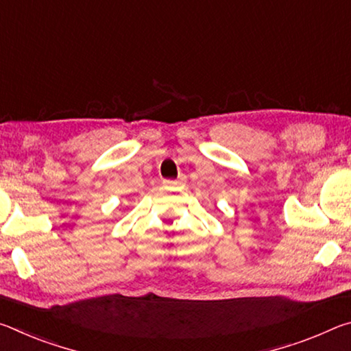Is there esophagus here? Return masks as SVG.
<instances>
[{"label": "esophagus", "instance_id": "esophagus-1", "mask_svg": "<svg viewBox=\"0 0 351 351\" xmlns=\"http://www.w3.org/2000/svg\"><path fill=\"white\" fill-rule=\"evenodd\" d=\"M184 180H164V184L165 186L169 187H173V186H180V184H182Z\"/></svg>", "mask_w": 351, "mask_h": 351}]
</instances>
